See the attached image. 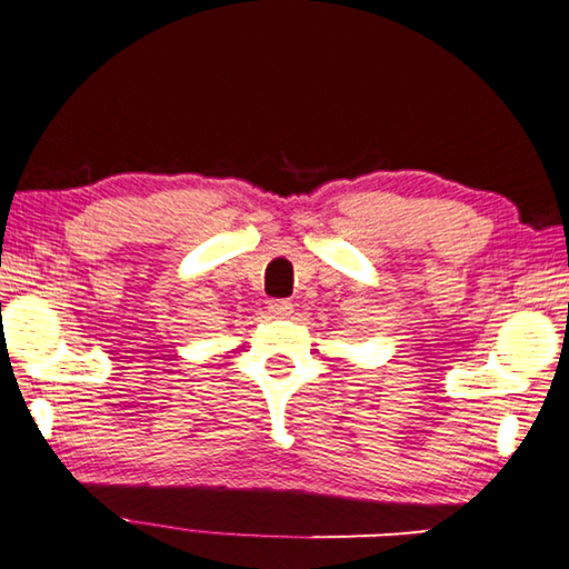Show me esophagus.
<instances>
[{
  "mask_svg": "<svg viewBox=\"0 0 569 569\" xmlns=\"http://www.w3.org/2000/svg\"><path fill=\"white\" fill-rule=\"evenodd\" d=\"M268 313L271 316H276V318H286V316H291V311H293V303L291 301H286V298H273V301H268Z\"/></svg>",
  "mask_w": 569,
  "mask_h": 569,
  "instance_id": "34e87169",
  "label": "esophagus"
}]
</instances>
